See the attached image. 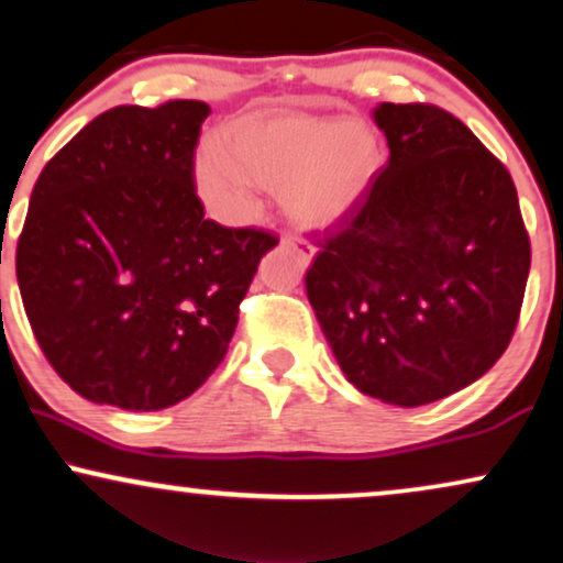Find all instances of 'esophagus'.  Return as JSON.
I'll list each match as a JSON object with an SVG mask.
<instances>
[{
    "label": "esophagus",
    "instance_id": "1",
    "mask_svg": "<svg viewBox=\"0 0 563 563\" xmlns=\"http://www.w3.org/2000/svg\"><path fill=\"white\" fill-rule=\"evenodd\" d=\"M283 246H288V249H294V252L298 254V257H301V262L303 265H309L311 260H314V246L311 244H306V241H298V239H290V236H286L280 241Z\"/></svg>",
    "mask_w": 563,
    "mask_h": 563
}]
</instances>
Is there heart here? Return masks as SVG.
<instances>
[{
  "mask_svg": "<svg viewBox=\"0 0 563 563\" xmlns=\"http://www.w3.org/2000/svg\"><path fill=\"white\" fill-rule=\"evenodd\" d=\"M376 137L366 124L306 113H260L225 126L202 158L199 197L225 220L254 210L252 187L280 191L296 225L322 231L347 216L376 170Z\"/></svg>",
  "mask_w": 563,
  "mask_h": 563,
  "instance_id": "b5f03b06",
  "label": "heart"
}]
</instances>
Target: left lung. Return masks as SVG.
I'll return each mask as SVG.
<instances>
[{
	"label": "left lung",
	"instance_id": "8db88e82",
	"mask_svg": "<svg viewBox=\"0 0 563 563\" xmlns=\"http://www.w3.org/2000/svg\"><path fill=\"white\" fill-rule=\"evenodd\" d=\"M389 161L306 273L345 379L418 408L481 379L515 334L530 273L515 181L450 111L379 103Z\"/></svg>",
	"mask_w": 563,
	"mask_h": 563
}]
</instances>
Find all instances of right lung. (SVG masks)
<instances>
[{"instance_id": "right-lung-1", "label": "right lung", "mask_w": 563, "mask_h": 563, "mask_svg": "<svg viewBox=\"0 0 563 563\" xmlns=\"http://www.w3.org/2000/svg\"><path fill=\"white\" fill-rule=\"evenodd\" d=\"M210 106H117L41 170L15 269L41 351L122 410L187 400L223 361L267 231L205 218L195 147Z\"/></svg>"}]
</instances>
